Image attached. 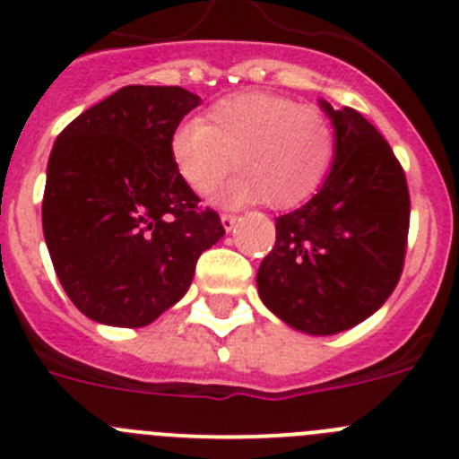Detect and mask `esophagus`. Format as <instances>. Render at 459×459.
Listing matches in <instances>:
<instances>
[{
    "mask_svg": "<svg viewBox=\"0 0 459 459\" xmlns=\"http://www.w3.org/2000/svg\"><path fill=\"white\" fill-rule=\"evenodd\" d=\"M221 221H222V227H225L227 232H230V230H232V227L237 225L238 216H234V213H222V216H221Z\"/></svg>",
    "mask_w": 459,
    "mask_h": 459,
    "instance_id": "1",
    "label": "esophagus"
}]
</instances>
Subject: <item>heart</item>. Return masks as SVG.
<instances>
[{"mask_svg": "<svg viewBox=\"0 0 459 459\" xmlns=\"http://www.w3.org/2000/svg\"><path fill=\"white\" fill-rule=\"evenodd\" d=\"M338 153L333 121L315 105L264 91L221 99L202 121H181L169 135V160L193 193L209 195L230 168L225 204L264 200L294 209L322 188Z\"/></svg>", "mask_w": 459, "mask_h": 459, "instance_id": "1", "label": "heart"}]
</instances>
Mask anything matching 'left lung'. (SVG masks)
Returning a JSON list of instances; mask_svg holds the SVG:
<instances>
[{
  "label": "left lung",
  "instance_id": "obj_1",
  "mask_svg": "<svg viewBox=\"0 0 459 459\" xmlns=\"http://www.w3.org/2000/svg\"><path fill=\"white\" fill-rule=\"evenodd\" d=\"M338 135L326 184L301 209L275 218L262 259L264 306L303 333H340L384 306L404 269L407 177L375 126L354 108L322 103Z\"/></svg>",
  "mask_w": 459,
  "mask_h": 459
}]
</instances>
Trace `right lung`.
I'll list each match as a JSON object with an SVG mask.
<instances>
[{"instance_id": "1", "label": "right lung", "mask_w": 459, "mask_h": 459, "mask_svg": "<svg viewBox=\"0 0 459 459\" xmlns=\"http://www.w3.org/2000/svg\"><path fill=\"white\" fill-rule=\"evenodd\" d=\"M200 96L131 84L59 133L43 193V234L75 307L109 326H147L188 291L225 234L221 216L169 160V135Z\"/></svg>"}]
</instances>
